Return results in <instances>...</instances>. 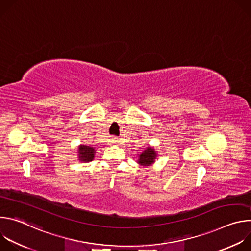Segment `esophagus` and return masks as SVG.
<instances>
[{
  "instance_id": "esophagus-1",
  "label": "esophagus",
  "mask_w": 251,
  "mask_h": 251,
  "mask_svg": "<svg viewBox=\"0 0 251 251\" xmlns=\"http://www.w3.org/2000/svg\"><path fill=\"white\" fill-rule=\"evenodd\" d=\"M111 142H112V143H118V138L115 137V136L111 137Z\"/></svg>"
}]
</instances>
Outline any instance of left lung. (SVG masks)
Instances as JSON below:
<instances>
[{
	"mask_svg": "<svg viewBox=\"0 0 251 251\" xmlns=\"http://www.w3.org/2000/svg\"><path fill=\"white\" fill-rule=\"evenodd\" d=\"M156 157H157L156 151L153 148L148 147L146 150H144V152H143L139 156L138 163L142 166H150L155 162Z\"/></svg>",
	"mask_w": 251,
	"mask_h": 251,
	"instance_id": "1",
	"label": "left lung"
}]
</instances>
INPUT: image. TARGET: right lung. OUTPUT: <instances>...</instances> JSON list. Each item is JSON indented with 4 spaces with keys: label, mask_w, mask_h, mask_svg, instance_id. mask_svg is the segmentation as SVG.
Segmentation results:
<instances>
[{
    "label": "right lung",
    "mask_w": 251,
    "mask_h": 251,
    "mask_svg": "<svg viewBox=\"0 0 251 251\" xmlns=\"http://www.w3.org/2000/svg\"><path fill=\"white\" fill-rule=\"evenodd\" d=\"M95 150L93 147L86 146V145H80L78 148V158L81 162H90L94 158Z\"/></svg>",
    "instance_id": "add662e5"
}]
</instances>
